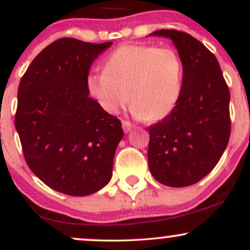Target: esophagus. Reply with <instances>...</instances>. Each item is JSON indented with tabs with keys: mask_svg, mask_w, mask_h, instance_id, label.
I'll use <instances>...</instances> for the list:
<instances>
[{
	"mask_svg": "<svg viewBox=\"0 0 250 250\" xmlns=\"http://www.w3.org/2000/svg\"><path fill=\"white\" fill-rule=\"evenodd\" d=\"M122 128L123 130H125V133H129V131L131 130V128H133V125H131L129 121H125V120H123L122 121Z\"/></svg>",
	"mask_w": 250,
	"mask_h": 250,
	"instance_id": "esophagus-1",
	"label": "esophagus"
}]
</instances>
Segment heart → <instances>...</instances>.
<instances>
[{
  "label": "heart",
  "instance_id": "obj_1",
  "mask_svg": "<svg viewBox=\"0 0 250 250\" xmlns=\"http://www.w3.org/2000/svg\"><path fill=\"white\" fill-rule=\"evenodd\" d=\"M183 64L171 47L125 44L105 60L104 70L87 77L90 95L103 110L116 114L131 103V113L148 122L170 115L182 93Z\"/></svg>",
  "mask_w": 250,
  "mask_h": 250
}]
</instances>
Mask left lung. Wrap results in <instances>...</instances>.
<instances>
[{"label": "left lung", "mask_w": 250, "mask_h": 250, "mask_svg": "<svg viewBox=\"0 0 250 250\" xmlns=\"http://www.w3.org/2000/svg\"><path fill=\"white\" fill-rule=\"evenodd\" d=\"M150 35L174 42L183 64L182 93L162 121L149 127L148 165L168 187L199 182L220 161L230 136V93L211 51L185 31L161 29Z\"/></svg>", "instance_id": "8db88e82"}]
</instances>
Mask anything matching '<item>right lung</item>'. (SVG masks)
Instances as JSON below:
<instances>
[{
	"mask_svg": "<svg viewBox=\"0 0 250 250\" xmlns=\"http://www.w3.org/2000/svg\"><path fill=\"white\" fill-rule=\"evenodd\" d=\"M111 44L57 40L33 60L17 90L15 128L28 167L70 196L107 185L123 137L121 121L89 97L87 85L91 63Z\"/></svg>",
	"mask_w": 250,
	"mask_h": 250,
	"instance_id": "obj_1",
	"label": "right lung"
}]
</instances>
